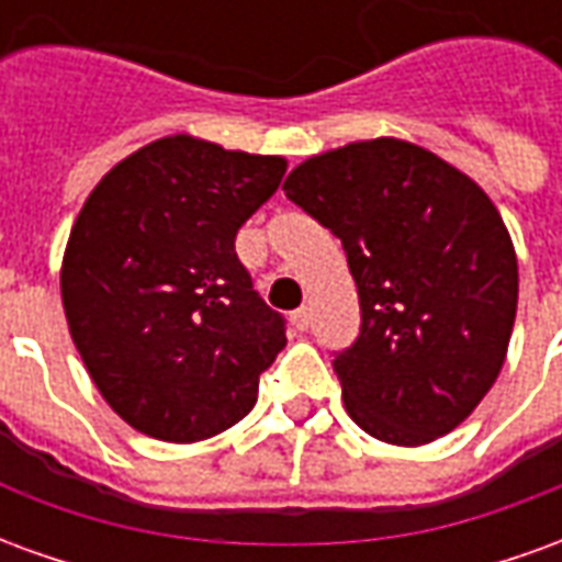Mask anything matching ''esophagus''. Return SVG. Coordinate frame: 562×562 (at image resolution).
Masks as SVG:
<instances>
[{
  "instance_id": "34e87169",
  "label": "esophagus",
  "mask_w": 562,
  "mask_h": 562,
  "mask_svg": "<svg viewBox=\"0 0 562 562\" xmlns=\"http://www.w3.org/2000/svg\"><path fill=\"white\" fill-rule=\"evenodd\" d=\"M310 322H313V316H310V306H301V310H294L292 313V325L297 330L310 328Z\"/></svg>"
}]
</instances>
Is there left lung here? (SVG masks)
Listing matches in <instances>:
<instances>
[{
    "label": "left lung",
    "instance_id": "left-lung-1",
    "mask_svg": "<svg viewBox=\"0 0 562 562\" xmlns=\"http://www.w3.org/2000/svg\"><path fill=\"white\" fill-rule=\"evenodd\" d=\"M285 198L340 237L361 330L334 352L352 422L424 446L482 403L506 361L518 258L479 186L434 153L376 138L285 177Z\"/></svg>",
    "mask_w": 562,
    "mask_h": 562
}]
</instances>
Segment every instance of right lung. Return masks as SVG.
<instances>
[{
  "label": "right lung",
  "instance_id": "add662e5",
  "mask_svg": "<svg viewBox=\"0 0 562 562\" xmlns=\"http://www.w3.org/2000/svg\"><path fill=\"white\" fill-rule=\"evenodd\" d=\"M285 159L173 135L104 173L63 261L68 330L123 422L165 442L222 434L256 406L285 318L252 289L237 228Z\"/></svg>",
  "mask_w": 562,
  "mask_h": 562
}]
</instances>
